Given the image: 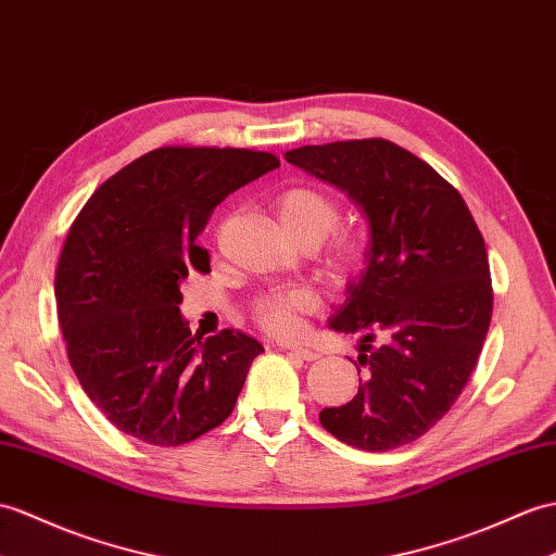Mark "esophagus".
Here are the masks:
<instances>
[{"label":"esophagus","instance_id":"34e87169","mask_svg":"<svg viewBox=\"0 0 556 556\" xmlns=\"http://www.w3.org/2000/svg\"><path fill=\"white\" fill-rule=\"evenodd\" d=\"M287 351H289L291 355H299L301 359H305V363H313V359L319 357V353L313 351V348H303V345H289Z\"/></svg>","mask_w":556,"mask_h":556}]
</instances>
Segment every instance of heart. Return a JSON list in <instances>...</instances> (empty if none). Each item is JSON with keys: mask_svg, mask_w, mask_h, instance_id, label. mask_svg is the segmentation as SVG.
I'll use <instances>...</instances> for the list:
<instances>
[{"mask_svg": "<svg viewBox=\"0 0 556 556\" xmlns=\"http://www.w3.org/2000/svg\"><path fill=\"white\" fill-rule=\"evenodd\" d=\"M277 223L293 243H321L339 223V205L315 187H291L277 199ZM365 265V241L343 235L327 253V269L341 281L355 277ZM317 307V295L305 287L275 289L257 295L251 305L255 325L273 337H293L301 329V317Z\"/></svg>", "mask_w": 556, "mask_h": 556, "instance_id": "b5f03b06", "label": "heart"}]
</instances>
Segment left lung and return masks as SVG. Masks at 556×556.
Instances as JSON below:
<instances>
[{"label":"left lung","mask_w":556,"mask_h":556,"mask_svg":"<svg viewBox=\"0 0 556 556\" xmlns=\"http://www.w3.org/2000/svg\"><path fill=\"white\" fill-rule=\"evenodd\" d=\"M283 156L345 191L369 223L367 265L329 319L331 329L363 337L357 363L367 371L351 403L325 407L319 421L367 453L417 441L464 391L493 317L481 231L459 191L389 139ZM377 336L382 345L374 349Z\"/></svg>","instance_id":"8db88e82"}]
</instances>
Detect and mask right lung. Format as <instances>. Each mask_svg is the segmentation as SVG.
Returning <instances> with one entry per match:
<instances>
[{
    "mask_svg": "<svg viewBox=\"0 0 556 556\" xmlns=\"http://www.w3.org/2000/svg\"><path fill=\"white\" fill-rule=\"evenodd\" d=\"M279 167L267 151L161 147L103 182L63 243L56 313L77 381L115 429L175 447L237 405L265 348L247 333H191L182 281L211 273L197 237L231 191Z\"/></svg>",
    "mask_w": 556,
    "mask_h": 556,
    "instance_id": "obj_1",
    "label": "right lung"
}]
</instances>
